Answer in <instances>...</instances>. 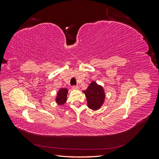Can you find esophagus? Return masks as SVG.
<instances>
[{
    "label": "esophagus",
    "instance_id": "esophagus-1",
    "mask_svg": "<svg viewBox=\"0 0 159 159\" xmlns=\"http://www.w3.org/2000/svg\"><path fill=\"white\" fill-rule=\"evenodd\" d=\"M80 88L78 86H72V89L74 90H78Z\"/></svg>",
    "mask_w": 159,
    "mask_h": 159
}]
</instances>
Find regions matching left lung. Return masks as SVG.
Instances as JSON below:
<instances>
[{
	"mask_svg": "<svg viewBox=\"0 0 159 159\" xmlns=\"http://www.w3.org/2000/svg\"><path fill=\"white\" fill-rule=\"evenodd\" d=\"M88 102V107L93 111L99 109L105 102V94L103 88L95 81L91 82L88 88L83 91Z\"/></svg>",
	"mask_w": 159,
	"mask_h": 159,
	"instance_id": "obj_1",
	"label": "left lung"
}]
</instances>
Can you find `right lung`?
I'll return each mask as SVG.
<instances>
[{
    "label": "right lung",
    "mask_w": 159,
    "mask_h": 159,
    "mask_svg": "<svg viewBox=\"0 0 159 159\" xmlns=\"http://www.w3.org/2000/svg\"><path fill=\"white\" fill-rule=\"evenodd\" d=\"M68 89L66 88H61L57 91L55 101L57 105H64L67 102V96H68Z\"/></svg>",
    "instance_id": "1"
}]
</instances>
